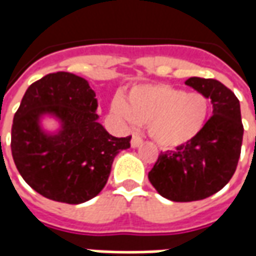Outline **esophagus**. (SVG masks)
Returning <instances> with one entry per match:
<instances>
[{
  "instance_id": "1",
  "label": "esophagus",
  "mask_w": 256,
  "mask_h": 256,
  "mask_svg": "<svg viewBox=\"0 0 256 256\" xmlns=\"http://www.w3.org/2000/svg\"><path fill=\"white\" fill-rule=\"evenodd\" d=\"M130 144H132V148H138L140 145L142 144V140L137 137V136H133L132 137V141H130Z\"/></svg>"
}]
</instances>
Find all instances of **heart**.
Here are the masks:
<instances>
[{"mask_svg":"<svg viewBox=\"0 0 256 256\" xmlns=\"http://www.w3.org/2000/svg\"><path fill=\"white\" fill-rule=\"evenodd\" d=\"M208 108L202 93L164 84L136 86L126 100L115 98L111 106L114 115L128 126L148 124L150 138L163 150L192 141L204 128Z\"/></svg>","mask_w":256,"mask_h":256,"instance_id":"1","label":"heart"}]
</instances>
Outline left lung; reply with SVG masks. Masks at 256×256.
I'll return each mask as SVG.
<instances>
[{"label": "left lung", "mask_w": 256, "mask_h": 256, "mask_svg": "<svg viewBox=\"0 0 256 256\" xmlns=\"http://www.w3.org/2000/svg\"><path fill=\"white\" fill-rule=\"evenodd\" d=\"M185 84L211 100L212 116L188 144L162 152L148 172L158 193L172 202L203 200L224 188L236 172L244 133L240 102L230 89L198 76Z\"/></svg>", "instance_id": "8db88e82"}]
</instances>
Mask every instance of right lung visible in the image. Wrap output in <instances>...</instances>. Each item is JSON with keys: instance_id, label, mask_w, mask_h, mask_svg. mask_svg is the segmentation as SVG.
Here are the masks:
<instances>
[{"instance_id": "add662e5", "label": "right lung", "mask_w": 256, "mask_h": 256, "mask_svg": "<svg viewBox=\"0 0 256 256\" xmlns=\"http://www.w3.org/2000/svg\"><path fill=\"white\" fill-rule=\"evenodd\" d=\"M96 93L86 79L70 72L45 75L26 90L12 124L10 148L20 176L44 198L80 204L106 186L112 162L130 148L98 122ZM58 120L48 132L42 120Z\"/></svg>"}]
</instances>
